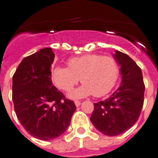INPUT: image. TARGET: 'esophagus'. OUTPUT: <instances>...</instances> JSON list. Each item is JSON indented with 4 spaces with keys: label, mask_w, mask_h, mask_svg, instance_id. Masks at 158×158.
I'll return each instance as SVG.
<instances>
[{
    "label": "esophagus",
    "mask_w": 158,
    "mask_h": 158,
    "mask_svg": "<svg viewBox=\"0 0 158 158\" xmlns=\"http://www.w3.org/2000/svg\"><path fill=\"white\" fill-rule=\"evenodd\" d=\"M75 106H77V107H78V106H81V102H79V101H75Z\"/></svg>",
    "instance_id": "obj_1"
}]
</instances>
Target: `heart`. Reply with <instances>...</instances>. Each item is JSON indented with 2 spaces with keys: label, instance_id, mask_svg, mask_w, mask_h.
<instances>
[{
  "label": "heart",
  "instance_id": "1",
  "mask_svg": "<svg viewBox=\"0 0 158 158\" xmlns=\"http://www.w3.org/2000/svg\"><path fill=\"white\" fill-rule=\"evenodd\" d=\"M69 68L56 66L52 70V79L56 87L68 92L80 81V87L70 92L73 99L82 98L91 94L102 97L110 92L119 77L118 60L110 56L85 54L68 60Z\"/></svg>",
  "mask_w": 158,
  "mask_h": 158
}]
</instances>
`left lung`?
Segmentation results:
<instances>
[{"label": "left lung", "instance_id": "obj_1", "mask_svg": "<svg viewBox=\"0 0 158 158\" xmlns=\"http://www.w3.org/2000/svg\"><path fill=\"white\" fill-rule=\"evenodd\" d=\"M114 58L121 66V85L110 98L94 103L90 121L98 131L118 136L137 122L144 103L145 85L140 67L127 54L116 50Z\"/></svg>", "mask_w": 158, "mask_h": 158}]
</instances>
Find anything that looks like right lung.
<instances>
[{"label":"right lung","instance_id":"1","mask_svg":"<svg viewBox=\"0 0 158 158\" xmlns=\"http://www.w3.org/2000/svg\"><path fill=\"white\" fill-rule=\"evenodd\" d=\"M54 57L52 48H42L23 59L13 76L16 115L31 136L43 141L63 134L77 109L52 84Z\"/></svg>","mask_w":158,"mask_h":158}]
</instances>
